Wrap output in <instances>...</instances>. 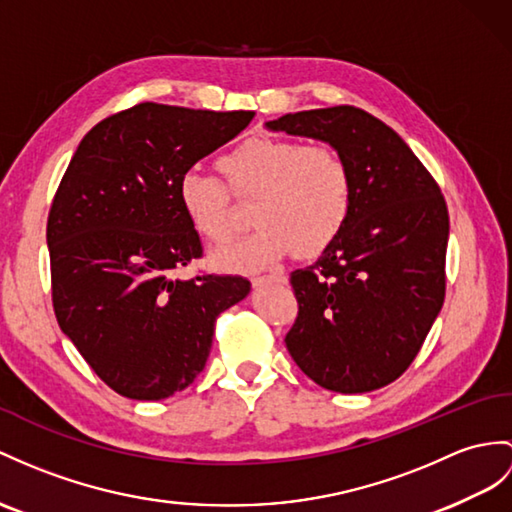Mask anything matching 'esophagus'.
Wrapping results in <instances>:
<instances>
[{"instance_id": "34e87169", "label": "esophagus", "mask_w": 512, "mask_h": 512, "mask_svg": "<svg viewBox=\"0 0 512 512\" xmlns=\"http://www.w3.org/2000/svg\"><path fill=\"white\" fill-rule=\"evenodd\" d=\"M286 278L282 276V273H269V276H258V278H252V284L254 286H260L265 282H284Z\"/></svg>"}]
</instances>
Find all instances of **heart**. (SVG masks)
Here are the masks:
<instances>
[{"label": "heart", "instance_id": "b5f03b06", "mask_svg": "<svg viewBox=\"0 0 512 512\" xmlns=\"http://www.w3.org/2000/svg\"><path fill=\"white\" fill-rule=\"evenodd\" d=\"M219 167L239 199H254L245 239L219 249L213 263L226 271H256L293 252L313 258L339 239L352 213L354 182L343 154L330 143L249 136ZM223 180L191 167L178 180V197L195 232L213 245L230 241L241 215Z\"/></svg>", "mask_w": 512, "mask_h": 512}]
</instances>
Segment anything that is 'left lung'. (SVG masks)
Wrapping results in <instances>:
<instances>
[{
  "mask_svg": "<svg viewBox=\"0 0 512 512\" xmlns=\"http://www.w3.org/2000/svg\"><path fill=\"white\" fill-rule=\"evenodd\" d=\"M267 126L334 145L354 182L339 239L291 273L297 317L286 350L323 389L376 391L410 367L443 306L450 215L441 186L363 108L304 110Z\"/></svg>",
  "mask_w": 512,
  "mask_h": 512,
  "instance_id": "8db88e82",
  "label": "left lung"
}]
</instances>
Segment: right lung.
<instances>
[{
	"mask_svg": "<svg viewBox=\"0 0 512 512\" xmlns=\"http://www.w3.org/2000/svg\"><path fill=\"white\" fill-rule=\"evenodd\" d=\"M254 115L136 104L91 128L58 184L47 217L54 313L123 397L156 402L186 389L206 365L217 317L249 293L241 276H171L204 254L180 176Z\"/></svg>",
	"mask_w": 512,
	"mask_h": 512,
	"instance_id": "obj_1",
	"label": "right lung"
}]
</instances>
